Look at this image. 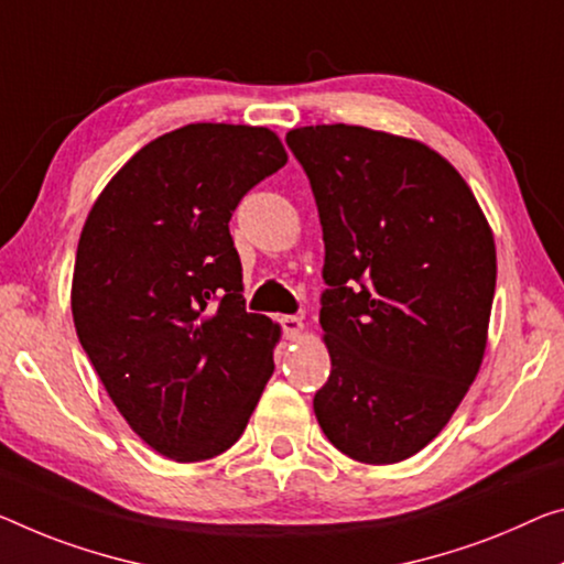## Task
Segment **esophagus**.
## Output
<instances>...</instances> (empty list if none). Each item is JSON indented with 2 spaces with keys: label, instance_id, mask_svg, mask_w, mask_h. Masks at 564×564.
<instances>
[{
  "label": "esophagus",
  "instance_id": "obj_1",
  "mask_svg": "<svg viewBox=\"0 0 564 564\" xmlns=\"http://www.w3.org/2000/svg\"><path fill=\"white\" fill-rule=\"evenodd\" d=\"M280 325H282V333L290 337V340H294V337H300L302 327H305V323H302V317L297 315H282L280 317Z\"/></svg>",
  "mask_w": 564,
  "mask_h": 564
}]
</instances>
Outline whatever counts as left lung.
Segmentation results:
<instances>
[{
    "label": "left lung",
    "mask_w": 564,
    "mask_h": 564,
    "mask_svg": "<svg viewBox=\"0 0 564 564\" xmlns=\"http://www.w3.org/2000/svg\"><path fill=\"white\" fill-rule=\"evenodd\" d=\"M323 224L319 297L333 370L319 429L362 464H395L438 436L487 348L497 252L471 188L436 151L362 126L284 138Z\"/></svg>",
    "instance_id": "obj_1"
}]
</instances>
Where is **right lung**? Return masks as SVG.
Instances as JSON below:
<instances>
[{
  "label": "right lung",
  "instance_id": "add662e5",
  "mask_svg": "<svg viewBox=\"0 0 564 564\" xmlns=\"http://www.w3.org/2000/svg\"><path fill=\"white\" fill-rule=\"evenodd\" d=\"M284 163L267 128L184 126L143 145L83 227L77 337L128 426L173 462L237 444L274 370L280 327L245 307L229 219Z\"/></svg>",
  "mask_w": 564,
  "mask_h": 564
}]
</instances>
